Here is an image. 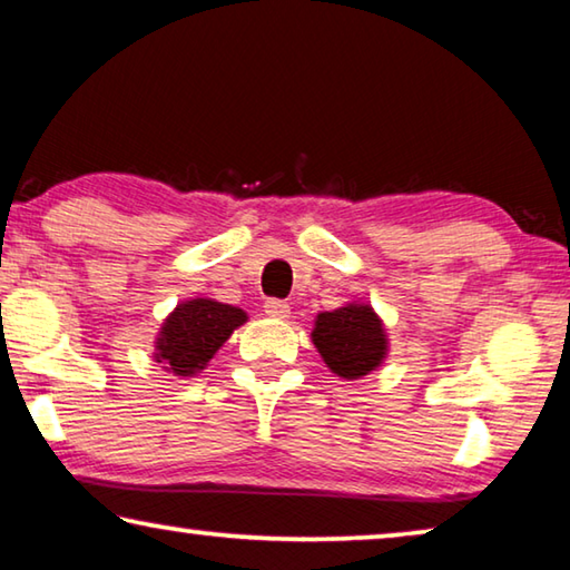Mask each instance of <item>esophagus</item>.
<instances>
[{
	"mask_svg": "<svg viewBox=\"0 0 570 570\" xmlns=\"http://www.w3.org/2000/svg\"><path fill=\"white\" fill-rule=\"evenodd\" d=\"M264 312L272 316V320H288V314H292V306L282 302V298H268V302L264 304Z\"/></svg>",
	"mask_w": 570,
	"mask_h": 570,
	"instance_id": "esophagus-1",
	"label": "esophagus"
}]
</instances>
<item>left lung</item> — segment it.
Instances as JSON below:
<instances>
[{"label":"left lung","mask_w":570,"mask_h":570,"mask_svg":"<svg viewBox=\"0 0 570 570\" xmlns=\"http://www.w3.org/2000/svg\"><path fill=\"white\" fill-rule=\"evenodd\" d=\"M312 342L330 372L346 382L380 370L390 354V336L382 316L362 298L316 314Z\"/></svg>","instance_id":"obj_1"}]
</instances>
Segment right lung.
I'll use <instances>...</instances> for the list:
<instances>
[{
  "instance_id": "right-lung-1",
  "label": "right lung",
  "mask_w": 570,
  "mask_h": 570,
  "mask_svg": "<svg viewBox=\"0 0 570 570\" xmlns=\"http://www.w3.org/2000/svg\"><path fill=\"white\" fill-rule=\"evenodd\" d=\"M246 322L248 314L238 306L208 296L186 298L163 320L153 360L176 377H196Z\"/></svg>"
}]
</instances>
